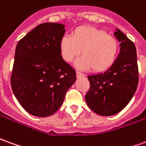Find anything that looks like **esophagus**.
<instances>
[{
	"label": "esophagus",
	"instance_id": "obj_1",
	"mask_svg": "<svg viewBox=\"0 0 146 146\" xmlns=\"http://www.w3.org/2000/svg\"><path fill=\"white\" fill-rule=\"evenodd\" d=\"M76 73H77V77H84V76H85V74H84V73H81V72H79V71H77V72H76Z\"/></svg>",
	"mask_w": 146,
	"mask_h": 146
}]
</instances>
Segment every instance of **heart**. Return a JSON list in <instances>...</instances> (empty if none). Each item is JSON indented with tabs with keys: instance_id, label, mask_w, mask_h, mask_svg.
<instances>
[{
	"instance_id": "obj_1",
	"label": "heart",
	"mask_w": 146,
	"mask_h": 146,
	"mask_svg": "<svg viewBox=\"0 0 146 146\" xmlns=\"http://www.w3.org/2000/svg\"><path fill=\"white\" fill-rule=\"evenodd\" d=\"M62 58L72 62L81 54L76 62L77 68L101 73L110 69L114 64L118 54L117 40L106 32L90 25H81L74 29L71 36H63L59 43Z\"/></svg>"
}]
</instances>
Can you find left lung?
I'll return each instance as SVG.
<instances>
[{
  "instance_id": "obj_1",
  "label": "left lung",
  "mask_w": 146,
  "mask_h": 146,
  "mask_svg": "<svg viewBox=\"0 0 146 146\" xmlns=\"http://www.w3.org/2000/svg\"><path fill=\"white\" fill-rule=\"evenodd\" d=\"M120 52L105 73L88 76L90 88L86 95L88 106L101 116L117 114L129 104L138 85L137 51L133 42L116 29Z\"/></svg>"
}]
</instances>
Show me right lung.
<instances>
[{
  "label": "right lung",
  "instance_id": "1",
  "mask_svg": "<svg viewBox=\"0 0 146 146\" xmlns=\"http://www.w3.org/2000/svg\"><path fill=\"white\" fill-rule=\"evenodd\" d=\"M65 33L62 24H40L17 44L12 90L21 106L36 117L56 113L76 81L75 69L63 60L59 49Z\"/></svg>",
  "mask_w": 146,
  "mask_h": 146
}]
</instances>
